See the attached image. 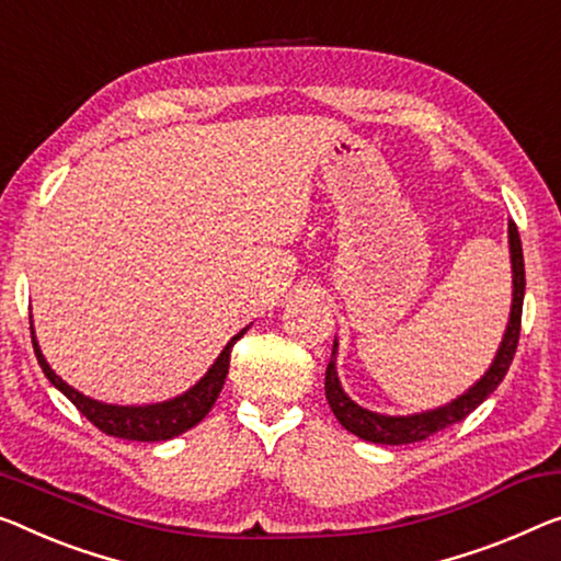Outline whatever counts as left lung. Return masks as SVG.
Listing matches in <instances>:
<instances>
[{
	"label": "left lung",
	"instance_id": "8db88e82",
	"mask_svg": "<svg viewBox=\"0 0 561 561\" xmlns=\"http://www.w3.org/2000/svg\"><path fill=\"white\" fill-rule=\"evenodd\" d=\"M508 252H512V274H514L512 314H508L504 340H501V345L496 350L494 363H491L489 370L483 373V378L476 382V386L468 388L463 396L450 400L448 405L433 408V411L413 413V415L373 413V411H367V408L357 405L355 400L350 398L345 390H342L337 370H334V355H337V340H334L328 373H324V396H328V403L342 428L355 433V436L363 440L382 443V446H400V443L425 440L428 436H433V433H438L443 428H448V425L463 421L468 413H473L476 408H479L483 400H486L491 392L499 388V382L506 378L508 365H512V360H514L516 345H519L524 287H526L522 239H519V229H516L514 221H508Z\"/></svg>",
	"mask_w": 561,
	"mask_h": 561
}]
</instances>
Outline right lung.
Returning a JSON list of instances; mask_svg holds the SVG:
<instances>
[{
	"mask_svg": "<svg viewBox=\"0 0 561 561\" xmlns=\"http://www.w3.org/2000/svg\"><path fill=\"white\" fill-rule=\"evenodd\" d=\"M30 330H32V347H35L42 373L47 375V380L53 382V386L60 390L62 396L95 425V428L115 438L153 443V440H169V438L181 436V433H186L188 428H194L196 423L204 421L206 413L214 408L216 398H219L224 380H227L229 375L233 342H237L249 328H244L239 334H233V337L227 342V347L221 350V355L216 357V363L208 367V373L196 382L194 388H188L179 398L163 400V403H153V405H107V403H100V400L82 396L80 390L67 386L60 375L47 365L45 355H42L39 350V342L35 337V328H32V322H30Z\"/></svg>",
	"mask_w": 561,
	"mask_h": 561,
	"instance_id": "obj_1",
	"label": "right lung"
}]
</instances>
